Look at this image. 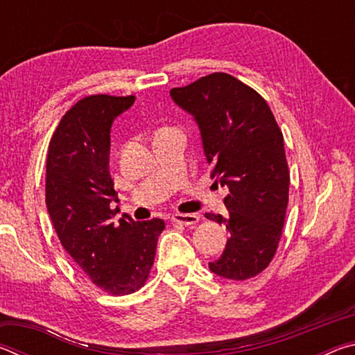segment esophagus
Listing matches in <instances>:
<instances>
[{
  "mask_svg": "<svg viewBox=\"0 0 355 355\" xmlns=\"http://www.w3.org/2000/svg\"><path fill=\"white\" fill-rule=\"evenodd\" d=\"M172 220L177 222V224H182V225H196L197 222L200 220V216L199 214H194V213H188V214H183V213H175L172 214Z\"/></svg>",
  "mask_w": 355,
  "mask_h": 355,
  "instance_id": "obj_1",
  "label": "esophagus"
}]
</instances>
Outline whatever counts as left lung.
I'll list each match as a JSON object with an SVG mask.
<instances>
[{"label": "left lung", "instance_id": "left-lung-1", "mask_svg": "<svg viewBox=\"0 0 355 355\" xmlns=\"http://www.w3.org/2000/svg\"><path fill=\"white\" fill-rule=\"evenodd\" d=\"M173 103L194 117L216 184L225 186L228 239L209 271L245 280L268 268L277 250L290 191L284 135L260 94L235 76L211 73L171 89Z\"/></svg>", "mask_w": 355, "mask_h": 355}]
</instances>
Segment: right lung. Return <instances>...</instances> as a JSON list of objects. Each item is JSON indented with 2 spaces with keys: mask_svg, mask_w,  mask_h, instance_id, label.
<instances>
[{
  "mask_svg": "<svg viewBox=\"0 0 355 355\" xmlns=\"http://www.w3.org/2000/svg\"><path fill=\"white\" fill-rule=\"evenodd\" d=\"M136 97L91 95L64 114L48 147L45 202L67 254L95 285L130 294L146 284L163 219L114 220L117 197L110 173L114 119Z\"/></svg>",
  "mask_w": 355,
  "mask_h": 355,
  "instance_id": "1",
  "label": "right lung"
}]
</instances>
